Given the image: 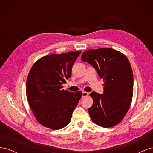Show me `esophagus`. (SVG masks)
<instances>
[{
	"mask_svg": "<svg viewBox=\"0 0 153 153\" xmlns=\"http://www.w3.org/2000/svg\"><path fill=\"white\" fill-rule=\"evenodd\" d=\"M88 95H89V93H88V92L85 91L82 92V97H85V96H87Z\"/></svg>",
	"mask_w": 153,
	"mask_h": 153,
	"instance_id": "esophagus-1",
	"label": "esophagus"
}]
</instances>
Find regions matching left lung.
I'll return each mask as SVG.
<instances>
[{"label": "left lung", "mask_w": 153, "mask_h": 153, "mask_svg": "<svg viewBox=\"0 0 153 153\" xmlns=\"http://www.w3.org/2000/svg\"><path fill=\"white\" fill-rule=\"evenodd\" d=\"M81 59L89 63L104 81L103 94H90L93 99L88 109L91 119L101 127H113L122 121L131 103L133 75L129 60L110 48L86 50Z\"/></svg>", "instance_id": "obj_1"}]
</instances>
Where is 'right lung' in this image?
Segmentation results:
<instances>
[{
  "label": "right lung",
  "instance_id": "1",
  "mask_svg": "<svg viewBox=\"0 0 153 153\" xmlns=\"http://www.w3.org/2000/svg\"><path fill=\"white\" fill-rule=\"evenodd\" d=\"M80 53L78 51L46 55L30 69L27 98L36 120L43 126L60 129L70 122L82 92L64 90L62 84L71 77L73 64Z\"/></svg>",
  "mask_w": 153,
  "mask_h": 153
}]
</instances>
